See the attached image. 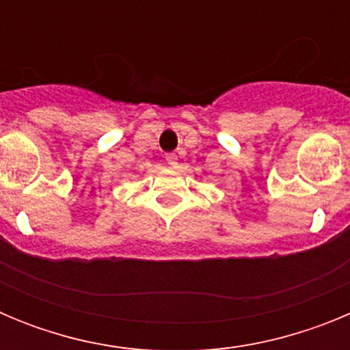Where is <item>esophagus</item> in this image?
Here are the masks:
<instances>
[{
	"label": "esophagus",
	"instance_id": "34e87169",
	"mask_svg": "<svg viewBox=\"0 0 350 350\" xmlns=\"http://www.w3.org/2000/svg\"><path fill=\"white\" fill-rule=\"evenodd\" d=\"M166 163H168L170 166H177V163H178L177 154H166Z\"/></svg>",
	"mask_w": 350,
	"mask_h": 350
}]
</instances>
